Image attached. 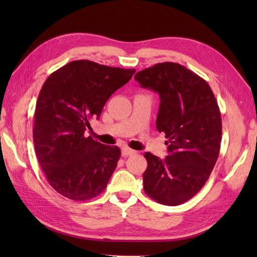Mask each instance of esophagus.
Listing matches in <instances>:
<instances>
[{
	"label": "esophagus",
	"mask_w": 257,
	"mask_h": 257,
	"mask_svg": "<svg viewBox=\"0 0 257 257\" xmlns=\"http://www.w3.org/2000/svg\"><path fill=\"white\" fill-rule=\"evenodd\" d=\"M134 154H136V151L133 150V149L128 148V147H123V148L121 149V155H122L123 157L132 156V155H134Z\"/></svg>",
	"instance_id": "esophagus-1"
}]
</instances>
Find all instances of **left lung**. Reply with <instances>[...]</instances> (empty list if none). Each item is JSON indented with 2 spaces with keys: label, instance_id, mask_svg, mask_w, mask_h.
<instances>
[{
  "label": "left lung",
  "instance_id": "left-lung-1",
  "mask_svg": "<svg viewBox=\"0 0 257 257\" xmlns=\"http://www.w3.org/2000/svg\"><path fill=\"white\" fill-rule=\"evenodd\" d=\"M135 79L159 94L156 125L168 139L165 159L145 154V192L165 205L184 203L203 188L219 158L222 119L214 94L203 78L177 63H158Z\"/></svg>",
  "mask_w": 257,
  "mask_h": 257
}]
</instances>
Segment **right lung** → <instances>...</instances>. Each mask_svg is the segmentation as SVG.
Listing matches in <instances>:
<instances>
[{
  "label": "right lung",
  "mask_w": 257,
  "mask_h": 257,
  "mask_svg": "<svg viewBox=\"0 0 257 257\" xmlns=\"http://www.w3.org/2000/svg\"><path fill=\"white\" fill-rule=\"evenodd\" d=\"M135 72L80 59L52 73L43 85L33 141L48 183L65 198L86 201L106 189L121 152L85 137V132Z\"/></svg>",
  "instance_id": "1"
}]
</instances>
